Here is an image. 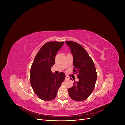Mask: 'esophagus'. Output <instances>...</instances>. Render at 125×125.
<instances>
[{"label":"esophagus","instance_id":"obj_1","mask_svg":"<svg viewBox=\"0 0 125 125\" xmlns=\"http://www.w3.org/2000/svg\"><path fill=\"white\" fill-rule=\"evenodd\" d=\"M69 79V76H68V75H66V79Z\"/></svg>","mask_w":125,"mask_h":125}]
</instances>
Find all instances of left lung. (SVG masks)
I'll list each match as a JSON object with an SVG mask.
<instances>
[{
  "label": "left lung",
  "mask_w": 125,
  "mask_h": 125,
  "mask_svg": "<svg viewBox=\"0 0 125 125\" xmlns=\"http://www.w3.org/2000/svg\"><path fill=\"white\" fill-rule=\"evenodd\" d=\"M73 57V72L79 79L68 89L69 96L76 101L88 99L93 91L97 79V73L92 58L81 45L73 41H66ZM72 80V79H71Z\"/></svg>",
  "instance_id": "obj_1"
}]
</instances>
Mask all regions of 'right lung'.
I'll return each instance as SVG.
<instances>
[{"mask_svg":"<svg viewBox=\"0 0 125 125\" xmlns=\"http://www.w3.org/2000/svg\"><path fill=\"white\" fill-rule=\"evenodd\" d=\"M64 42L52 41L45 44L37 52L30 70V84L40 99L51 101L57 95L58 90L65 79L63 72L58 74L51 69L55 64L57 52Z\"/></svg>","mask_w":125,"mask_h":125,"instance_id":"obj_1","label":"right lung"}]
</instances>
